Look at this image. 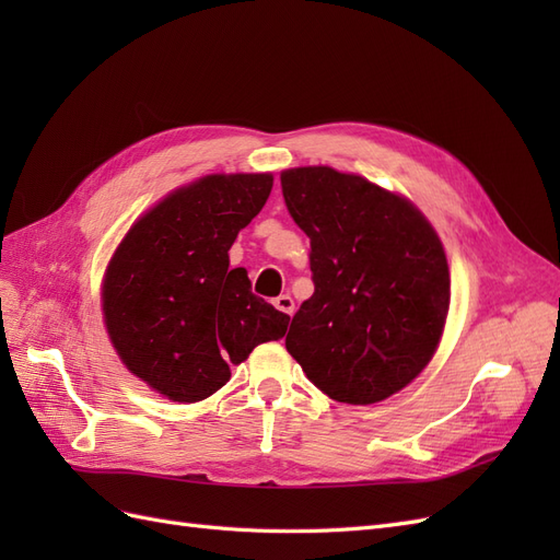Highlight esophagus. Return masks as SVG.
Returning <instances> with one entry per match:
<instances>
[{
  "label": "esophagus",
  "mask_w": 560,
  "mask_h": 560,
  "mask_svg": "<svg viewBox=\"0 0 560 560\" xmlns=\"http://www.w3.org/2000/svg\"><path fill=\"white\" fill-rule=\"evenodd\" d=\"M273 306H276L280 313H284V315H292V313H294V299H292L290 294H280V296L273 301Z\"/></svg>",
  "instance_id": "obj_1"
}]
</instances>
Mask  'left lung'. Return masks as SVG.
<instances>
[{
	"label": "left lung",
	"instance_id": "left-lung-1",
	"mask_svg": "<svg viewBox=\"0 0 560 560\" xmlns=\"http://www.w3.org/2000/svg\"><path fill=\"white\" fill-rule=\"evenodd\" d=\"M280 184L311 238L315 284L284 346L327 397L383 401L430 364L442 338L444 245L411 200L360 175L311 165L284 171Z\"/></svg>",
	"mask_w": 560,
	"mask_h": 560
}]
</instances>
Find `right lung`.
I'll list each match as a JSON object with an SVG mask.
<instances>
[{
    "label": "right lung",
    "instance_id": "add662e5",
    "mask_svg": "<svg viewBox=\"0 0 560 560\" xmlns=\"http://www.w3.org/2000/svg\"><path fill=\"white\" fill-rule=\"evenodd\" d=\"M273 175H208L165 196L116 247L103 282L105 325L130 374L173 401H200L290 315L252 294L229 249L264 208Z\"/></svg>",
    "mask_w": 560,
    "mask_h": 560
}]
</instances>
